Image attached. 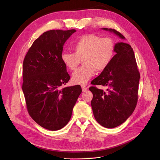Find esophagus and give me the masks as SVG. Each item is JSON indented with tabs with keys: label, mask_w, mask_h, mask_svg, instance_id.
<instances>
[{
	"label": "esophagus",
	"mask_w": 160,
	"mask_h": 160,
	"mask_svg": "<svg viewBox=\"0 0 160 160\" xmlns=\"http://www.w3.org/2000/svg\"><path fill=\"white\" fill-rule=\"evenodd\" d=\"M82 91L85 92V91H86L88 90V88L85 86H82Z\"/></svg>",
	"instance_id": "esophagus-1"
}]
</instances>
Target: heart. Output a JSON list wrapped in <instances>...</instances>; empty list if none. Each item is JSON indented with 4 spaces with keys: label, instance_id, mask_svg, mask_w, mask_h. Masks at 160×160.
Masks as SVG:
<instances>
[{
    "label": "heart",
    "instance_id": "heart-1",
    "mask_svg": "<svg viewBox=\"0 0 160 160\" xmlns=\"http://www.w3.org/2000/svg\"><path fill=\"white\" fill-rule=\"evenodd\" d=\"M74 53L64 52L61 60L67 69L74 71L81 60L83 64L73 72L71 81L74 84L83 85L93 77L96 69H106L112 61L115 53V45L110 38L93 33L80 37L72 45Z\"/></svg>",
    "mask_w": 160,
    "mask_h": 160
}]
</instances>
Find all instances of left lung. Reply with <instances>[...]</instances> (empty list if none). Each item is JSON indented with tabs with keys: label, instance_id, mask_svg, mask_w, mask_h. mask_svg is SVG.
Returning a JSON list of instances; mask_svg holds the SVG:
<instances>
[{
	"label": "left lung",
	"instance_id": "left-lung-1",
	"mask_svg": "<svg viewBox=\"0 0 160 160\" xmlns=\"http://www.w3.org/2000/svg\"><path fill=\"white\" fill-rule=\"evenodd\" d=\"M124 39L115 29L102 28ZM112 61L93 85L106 86L108 91L91 86V107L96 121L102 127L112 128L122 124L132 114L137 105L140 74L131 46L123 42L115 44Z\"/></svg>",
	"mask_w": 160,
	"mask_h": 160
}]
</instances>
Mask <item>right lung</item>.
<instances>
[{
  "label": "right lung",
  "mask_w": 160,
  "mask_h": 160,
  "mask_svg": "<svg viewBox=\"0 0 160 160\" xmlns=\"http://www.w3.org/2000/svg\"><path fill=\"white\" fill-rule=\"evenodd\" d=\"M76 30H51L36 39L22 65V91L28 112L41 127L58 130L68 123L80 86L62 88L70 76L61 60L65 42Z\"/></svg>",
  "instance_id": "right-lung-1"
}]
</instances>
